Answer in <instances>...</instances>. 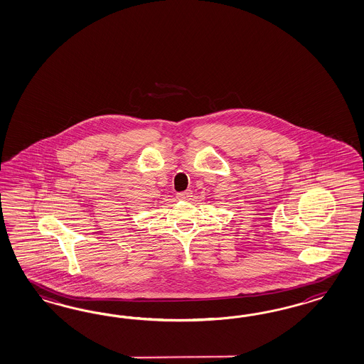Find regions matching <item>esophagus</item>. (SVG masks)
Listing matches in <instances>:
<instances>
[{"label": "esophagus", "instance_id": "obj_1", "mask_svg": "<svg viewBox=\"0 0 364 364\" xmlns=\"http://www.w3.org/2000/svg\"><path fill=\"white\" fill-rule=\"evenodd\" d=\"M192 196V192L191 191H186V192H180V193H177L176 198L178 200H189Z\"/></svg>", "mask_w": 364, "mask_h": 364}]
</instances>
